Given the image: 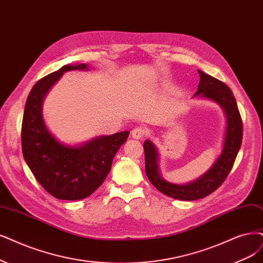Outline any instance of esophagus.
<instances>
[{"label": "esophagus", "instance_id": "esophagus-1", "mask_svg": "<svg viewBox=\"0 0 263 263\" xmlns=\"http://www.w3.org/2000/svg\"><path fill=\"white\" fill-rule=\"evenodd\" d=\"M147 134V129L144 128V126H137L132 130V138L140 140L142 138H144L145 135Z\"/></svg>", "mask_w": 263, "mask_h": 263}]
</instances>
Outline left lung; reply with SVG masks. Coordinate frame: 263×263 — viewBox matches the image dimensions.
<instances>
[{"label": "left lung", "mask_w": 263, "mask_h": 263, "mask_svg": "<svg viewBox=\"0 0 263 263\" xmlns=\"http://www.w3.org/2000/svg\"><path fill=\"white\" fill-rule=\"evenodd\" d=\"M200 81L195 96L199 95L218 103L227 116V130L223 151L213 166L196 181L179 185L163 180L158 167V152L151 141L144 142L145 171L153 185L169 197L180 200H195L206 197L215 192L234 164L242 140V121L235 97L230 87L201 70H198Z\"/></svg>", "instance_id": "1"}]
</instances>
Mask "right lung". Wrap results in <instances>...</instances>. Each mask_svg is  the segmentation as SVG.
Wrapping results in <instances>:
<instances>
[{
    "mask_svg": "<svg viewBox=\"0 0 263 263\" xmlns=\"http://www.w3.org/2000/svg\"><path fill=\"white\" fill-rule=\"evenodd\" d=\"M85 64L66 65L39 80L28 95L22 124L24 158L42 187L57 199L90 196L111 169L112 159L129 137L128 131L95 138L81 146H68L48 131L42 103L48 90L66 71L87 70Z\"/></svg>",
    "mask_w": 263,
    "mask_h": 263,
    "instance_id": "1",
    "label": "right lung"
}]
</instances>
